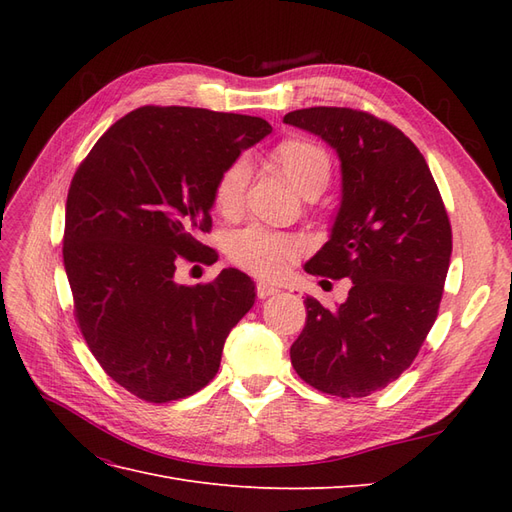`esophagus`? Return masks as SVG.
<instances>
[{"mask_svg": "<svg viewBox=\"0 0 512 512\" xmlns=\"http://www.w3.org/2000/svg\"><path fill=\"white\" fill-rule=\"evenodd\" d=\"M256 292H258L260 299H267V297H271V294L280 292V288L269 284V282H258V284H256Z\"/></svg>", "mask_w": 512, "mask_h": 512, "instance_id": "obj_1", "label": "esophagus"}]
</instances>
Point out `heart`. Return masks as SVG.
<instances>
[{"mask_svg":"<svg viewBox=\"0 0 512 512\" xmlns=\"http://www.w3.org/2000/svg\"><path fill=\"white\" fill-rule=\"evenodd\" d=\"M273 164L301 196L309 190L322 192L331 177V160L327 151L305 138H286L271 151ZM250 181V166L245 160H235L224 168L215 181L213 205L220 213H237ZM301 252L299 239L290 235H275L265 228H245L230 239L228 258L241 269L260 277L280 273L292 258Z\"/></svg>","mask_w":512,"mask_h":512,"instance_id":"b5f03b06","label":"heart"}]
</instances>
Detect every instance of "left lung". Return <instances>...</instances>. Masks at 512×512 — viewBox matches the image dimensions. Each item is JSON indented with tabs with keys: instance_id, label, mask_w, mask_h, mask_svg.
<instances>
[{
	"instance_id": "obj_1",
	"label": "left lung",
	"mask_w": 512,
	"mask_h": 512,
	"mask_svg": "<svg viewBox=\"0 0 512 512\" xmlns=\"http://www.w3.org/2000/svg\"><path fill=\"white\" fill-rule=\"evenodd\" d=\"M284 123L320 136L342 170L329 241L305 271L352 282L335 307L305 299L290 361L322 393L367 397L404 374L436 322L451 224L423 153L391 123L337 106L301 108Z\"/></svg>"
}]
</instances>
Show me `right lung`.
<instances>
[{
    "mask_svg": "<svg viewBox=\"0 0 512 512\" xmlns=\"http://www.w3.org/2000/svg\"><path fill=\"white\" fill-rule=\"evenodd\" d=\"M271 126L190 106H143L113 123L70 183L64 267L74 314L102 369L151 404L188 397L218 374L254 282L224 269L175 282L181 258L205 260L213 188Z\"/></svg>",
    "mask_w": 512,
    "mask_h": 512,
    "instance_id": "right-lung-1",
    "label": "right lung"
}]
</instances>
